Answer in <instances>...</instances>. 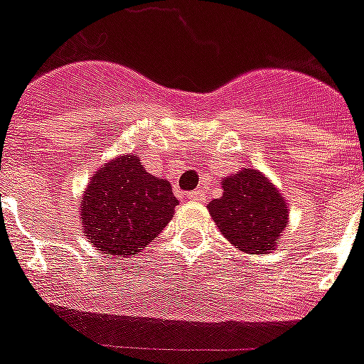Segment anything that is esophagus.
<instances>
[{
  "label": "esophagus",
  "mask_w": 364,
  "mask_h": 364,
  "mask_svg": "<svg viewBox=\"0 0 364 364\" xmlns=\"http://www.w3.org/2000/svg\"><path fill=\"white\" fill-rule=\"evenodd\" d=\"M188 199L189 200H204L206 199V193H204L203 189H195V191H189Z\"/></svg>",
  "instance_id": "obj_1"
}]
</instances>
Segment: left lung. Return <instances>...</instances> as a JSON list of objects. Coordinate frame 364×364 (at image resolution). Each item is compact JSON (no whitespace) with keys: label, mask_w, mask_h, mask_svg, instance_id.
<instances>
[{"label":"left lung","mask_w":364,"mask_h":364,"mask_svg":"<svg viewBox=\"0 0 364 364\" xmlns=\"http://www.w3.org/2000/svg\"><path fill=\"white\" fill-rule=\"evenodd\" d=\"M223 197L208 210L219 230L232 245L249 253H269L288 225L287 203L272 182L255 169H245L223 182Z\"/></svg>","instance_id":"left-lung-1"}]
</instances>
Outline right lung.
<instances>
[{
	"instance_id": "1",
	"label": "right lung",
	"mask_w": 364,
	"mask_h": 364,
	"mask_svg": "<svg viewBox=\"0 0 364 364\" xmlns=\"http://www.w3.org/2000/svg\"><path fill=\"white\" fill-rule=\"evenodd\" d=\"M171 184L146 173L135 154L117 158L91 178L81 203L85 236L111 255H137L175 214Z\"/></svg>"
}]
</instances>
